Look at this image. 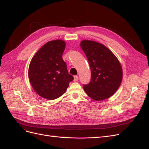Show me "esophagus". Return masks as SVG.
Returning a JSON list of instances; mask_svg holds the SVG:
<instances>
[{"instance_id":"1","label":"esophagus","mask_w":149,"mask_h":149,"mask_svg":"<svg viewBox=\"0 0 149 149\" xmlns=\"http://www.w3.org/2000/svg\"><path fill=\"white\" fill-rule=\"evenodd\" d=\"M78 76H74V81H78Z\"/></svg>"}]
</instances>
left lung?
Wrapping results in <instances>:
<instances>
[{
  "label": "left lung",
  "mask_w": 149,
  "mask_h": 149,
  "mask_svg": "<svg viewBox=\"0 0 149 149\" xmlns=\"http://www.w3.org/2000/svg\"><path fill=\"white\" fill-rule=\"evenodd\" d=\"M91 68V81L83 89L95 101L110 97L119 88L123 70L118 58L104 45L84 40L80 43Z\"/></svg>",
  "instance_id": "obj_1"
}]
</instances>
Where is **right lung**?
I'll use <instances>...</instances> for the list:
<instances>
[{"instance_id":"add662e5","label":"right lung","mask_w":149,"mask_h":149,"mask_svg":"<svg viewBox=\"0 0 149 149\" xmlns=\"http://www.w3.org/2000/svg\"><path fill=\"white\" fill-rule=\"evenodd\" d=\"M66 46L61 40L49 41L35 53L29 68V78L39 96L53 100L63 94L73 81L62 55Z\"/></svg>"}]
</instances>
